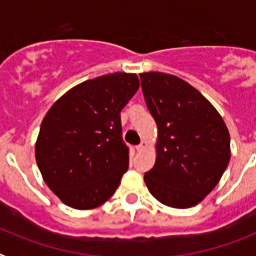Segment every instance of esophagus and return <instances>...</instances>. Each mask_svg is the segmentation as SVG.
<instances>
[{"mask_svg": "<svg viewBox=\"0 0 256 256\" xmlns=\"http://www.w3.org/2000/svg\"><path fill=\"white\" fill-rule=\"evenodd\" d=\"M146 142L143 140L140 144H138V146H135V150H136L138 152H142V150H143L144 148H146Z\"/></svg>", "mask_w": 256, "mask_h": 256, "instance_id": "obj_1", "label": "esophagus"}]
</instances>
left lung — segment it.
<instances>
[{
  "instance_id": "8db88e82",
  "label": "left lung",
  "mask_w": 256,
  "mask_h": 256,
  "mask_svg": "<svg viewBox=\"0 0 256 256\" xmlns=\"http://www.w3.org/2000/svg\"><path fill=\"white\" fill-rule=\"evenodd\" d=\"M139 76L158 128L157 158L144 182L164 205L192 208L214 190L228 166V128L212 104L188 82L161 72Z\"/></svg>"
}]
</instances>
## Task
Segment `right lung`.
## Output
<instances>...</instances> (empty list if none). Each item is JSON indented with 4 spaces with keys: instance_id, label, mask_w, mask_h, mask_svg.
Masks as SVG:
<instances>
[{
    "instance_id": "right-lung-1",
    "label": "right lung",
    "mask_w": 256,
    "mask_h": 256,
    "mask_svg": "<svg viewBox=\"0 0 256 256\" xmlns=\"http://www.w3.org/2000/svg\"><path fill=\"white\" fill-rule=\"evenodd\" d=\"M139 88L135 73L82 82L58 99L42 120L36 161L48 186L66 205H103L128 168L121 110Z\"/></svg>"
}]
</instances>
